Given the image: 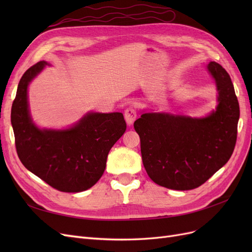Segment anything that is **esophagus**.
Segmentation results:
<instances>
[{
    "label": "esophagus",
    "mask_w": 252,
    "mask_h": 252,
    "mask_svg": "<svg viewBox=\"0 0 252 252\" xmlns=\"http://www.w3.org/2000/svg\"><path fill=\"white\" fill-rule=\"evenodd\" d=\"M124 118L128 125H131L136 119V109L133 107H128L124 112Z\"/></svg>",
    "instance_id": "1"
}]
</instances>
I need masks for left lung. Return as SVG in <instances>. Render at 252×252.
<instances>
[{
    "instance_id": "left-lung-1",
    "label": "left lung",
    "mask_w": 252,
    "mask_h": 252,
    "mask_svg": "<svg viewBox=\"0 0 252 252\" xmlns=\"http://www.w3.org/2000/svg\"><path fill=\"white\" fill-rule=\"evenodd\" d=\"M219 105L208 117L143 113L134 122L143 165L156 184L174 190L201 186L230 158L236 143L240 106L229 74L210 62Z\"/></svg>"
}]
</instances>
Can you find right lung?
<instances>
[{
	"mask_svg": "<svg viewBox=\"0 0 252 252\" xmlns=\"http://www.w3.org/2000/svg\"><path fill=\"white\" fill-rule=\"evenodd\" d=\"M47 63L34 64L18 85L11 107L17 154L26 168L63 192L93 187L104 173L111 147L126 130L121 112H93L66 130H41L29 116L27 87Z\"/></svg>",
	"mask_w": 252,
	"mask_h": 252,
	"instance_id": "1",
	"label": "right lung"
}]
</instances>
